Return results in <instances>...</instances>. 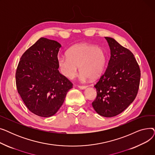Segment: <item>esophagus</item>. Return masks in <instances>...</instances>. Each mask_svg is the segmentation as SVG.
Here are the masks:
<instances>
[{
    "instance_id": "esophagus-1",
    "label": "esophagus",
    "mask_w": 155,
    "mask_h": 155,
    "mask_svg": "<svg viewBox=\"0 0 155 155\" xmlns=\"http://www.w3.org/2000/svg\"><path fill=\"white\" fill-rule=\"evenodd\" d=\"M78 87L79 88L82 89V90H84V89H85L87 88V86H85V85H78Z\"/></svg>"
}]
</instances>
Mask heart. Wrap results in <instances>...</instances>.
I'll return each mask as SVG.
<instances>
[{"label":"heart","instance_id":"1","mask_svg":"<svg viewBox=\"0 0 155 155\" xmlns=\"http://www.w3.org/2000/svg\"><path fill=\"white\" fill-rule=\"evenodd\" d=\"M67 55L58 58V64L62 74L70 79L76 77L79 67L82 80H96L105 67V54L103 50L93 45H76L69 49Z\"/></svg>","mask_w":155,"mask_h":155}]
</instances>
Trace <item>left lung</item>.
<instances>
[{
	"label": "left lung",
	"instance_id": "8db88e82",
	"mask_svg": "<svg viewBox=\"0 0 155 155\" xmlns=\"http://www.w3.org/2000/svg\"><path fill=\"white\" fill-rule=\"evenodd\" d=\"M110 58L104 74L94 85L97 97L92 107L99 115L111 117L123 112L135 99L141 71L134 54L112 38L105 37Z\"/></svg>",
	"mask_w": 155,
	"mask_h": 155
}]
</instances>
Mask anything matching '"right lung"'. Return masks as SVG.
Instances as JSON below:
<instances>
[{
  "label": "right lung",
  "mask_w": 155,
  "mask_h": 155,
  "mask_svg": "<svg viewBox=\"0 0 155 155\" xmlns=\"http://www.w3.org/2000/svg\"><path fill=\"white\" fill-rule=\"evenodd\" d=\"M61 47L54 40L41 38L22 55L16 70L19 94L27 108L40 117L54 115L73 87L58 70Z\"/></svg>",
  "instance_id": "obj_1"
}]
</instances>
